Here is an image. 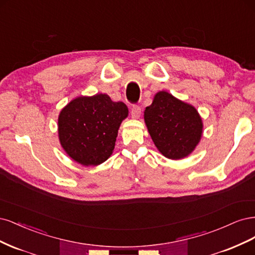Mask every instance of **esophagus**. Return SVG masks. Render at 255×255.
<instances>
[{"instance_id":"34e87169","label":"esophagus","mask_w":255,"mask_h":255,"mask_svg":"<svg viewBox=\"0 0 255 255\" xmlns=\"http://www.w3.org/2000/svg\"><path fill=\"white\" fill-rule=\"evenodd\" d=\"M141 112H142V109L141 107L138 106H133L132 108H131V118H132L133 120H137L139 117H141Z\"/></svg>"}]
</instances>
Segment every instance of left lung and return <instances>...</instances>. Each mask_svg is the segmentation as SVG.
<instances>
[{
    "instance_id": "8db88e82",
    "label": "left lung",
    "mask_w": 255,
    "mask_h": 255,
    "mask_svg": "<svg viewBox=\"0 0 255 255\" xmlns=\"http://www.w3.org/2000/svg\"><path fill=\"white\" fill-rule=\"evenodd\" d=\"M147 130L157 149L170 160L188 157L199 144L203 123L195 107L159 91L144 111Z\"/></svg>"
}]
</instances>
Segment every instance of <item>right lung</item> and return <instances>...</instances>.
<instances>
[{
	"mask_svg": "<svg viewBox=\"0 0 255 255\" xmlns=\"http://www.w3.org/2000/svg\"><path fill=\"white\" fill-rule=\"evenodd\" d=\"M127 117V106L112 102L107 94L74 98L58 117L61 147L80 165H100L112 154L119 128Z\"/></svg>",
	"mask_w": 255,
	"mask_h": 255,
	"instance_id": "obj_1",
	"label": "right lung"
}]
</instances>
